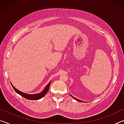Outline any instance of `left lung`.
<instances>
[{
	"label": "left lung",
	"instance_id": "obj_1",
	"mask_svg": "<svg viewBox=\"0 0 124 124\" xmlns=\"http://www.w3.org/2000/svg\"><path fill=\"white\" fill-rule=\"evenodd\" d=\"M71 96H72V97L74 98V99H75V100H77V101H79V102H83V101H81V100H78V99H77V98H75V97H73V96H72V95H70Z\"/></svg>",
	"mask_w": 124,
	"mask_h": 124
}]
</instances>
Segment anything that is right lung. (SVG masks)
<instances>
[{"mask_svg": "<svg viewBox=\"0 0 124 124\" xmlns=\"http://www.w3.org/2000/svg\"><path fill=\"white\" fill-rule=\"evenodd\" d=\"M51 81H50L49 83L46 86L45 88L43 91H42L41 92H40V93H35V94H28V93H24V92H22L21 91H19V90H18L17 89H16V88L13 85H12L11 83V84L15 91L16 92V93L19 94L20 95L22 96V97H23L24 98H26V99H28L29 100H38L40 99V98H43L44 96L46 94L47 91H49V87H50V84H51Z\"/></svg>", "mask_w": 124, "mask_h": 124, "instance_id": "obj_1", "label": "right lung"}]
</instances>
